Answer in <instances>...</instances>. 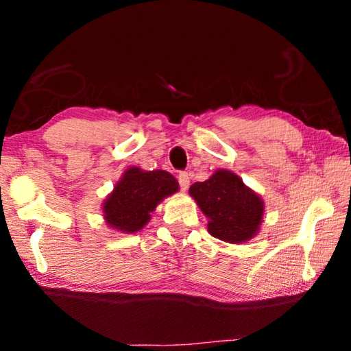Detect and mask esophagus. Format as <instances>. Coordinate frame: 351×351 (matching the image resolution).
Listing matches in <instances>:
<instances>
[{
  "instance_id": "obj_1",
  "label": "esophagus",
  "mask_w": 351,
  "mask_h": 351,
  "mask_svg": "<svg viewBox=\"0 0 351 351\" xmlns=\"http://www.w3.org/2000/svg\"><path fill=\"white\" fill-rule=\"evenodd\" d=\"M177 180H179V185H180V190H186L190 186V176L186 174V172H180L179 176H177Z\"/></svg>"
}]
</instances>
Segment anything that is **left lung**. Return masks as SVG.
I'll return each instance as SVG.
<instances>
[{
    "label": "left lung",
    "mask_w": 351,
    "mask_h": 351,
    "mask_svg": "<svg viewBox=\"0 0 351 351\" xmlns=\"http://www.w3.org/2000/svg\"><path fill=\"white\" fill-rule=\"evenodd\" d=\"M189 193L208 217V232L214 238L241 244L261 230L263 199L234 172L217 169L208 180L191 185Z\"/></svg>",
    "instance_id": "left-lung-1"
}]
</instances>
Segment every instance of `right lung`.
Instances as JSON below:
<instances>
[{
	"label": "right lung",
	"instance_id": "right-lung-1",
	"mask_svg": "<svg viewBox=\"0 0 351 351\" xmlns=\"http://www.w3.org/2000/svg\"><path fill=\"white\" fill-rule=\"evenodd\" d=\"M176 191L179 182L167 171L128 167L102 203L105 223L114 232L136 233L150 222L156 206Z\"/></svg>",
	"mask_w": 351,
	"mask_h": 351
}]
</instances>
